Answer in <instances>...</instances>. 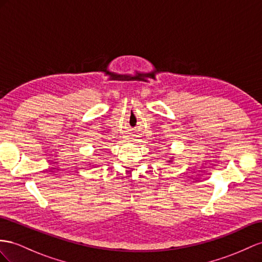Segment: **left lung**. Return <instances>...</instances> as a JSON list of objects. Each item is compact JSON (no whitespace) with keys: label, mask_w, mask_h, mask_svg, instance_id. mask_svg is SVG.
I'll return each mask as SVG.
<instances>
[{"label":"left lung","mask_w":262,"mask_h":262,"mask_svg":"<svg viewBox=\"0 0 262 262\" xmlns=\"http://www.w3.org/2000/svg\"><path fill=\"white\" fill-rule=\"evenodd\" d=\"M171 160H172V158H170V160H167V163H170V162H171Z\"/></svg>","instance_id":"8db88e82"}]
</instances>
